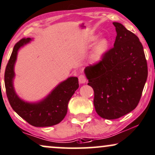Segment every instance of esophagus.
I'll use <instances>...</instances> for the list:
<instances>
[{
  "label": "esophagus",
  "instance_id": "34e87169",
  "mask_svg": "<svg viewBox=\"0 0 155 155\" xmlns=\"http://www.w3.org/2000/svg\"><path fill=\"white\" fill-rule=\"evenodd\" d=\"M87 78H86V76L84 75H83V74H81V75L79 76V82L80 84H84L87 82Z\"/></svg>",
  "mask_w": 155,
  "mask_h": 155
}]
</instances>
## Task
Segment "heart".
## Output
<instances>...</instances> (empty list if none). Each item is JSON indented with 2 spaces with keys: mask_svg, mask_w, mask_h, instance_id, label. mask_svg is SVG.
I'll list each match as a JSON object with an SVG mask.
<instances>
[{
  "mask_svg": "<svg viewBox=\"0 0 155 155\" xmlns=\"http://www.w3.org/2000/svg\"><path fill=\"white\" fill-rule=\"evenodd\" d=\"M97 40V36H92L89 38V42H93ZM109 47V41L106 38H102L95 45L91 54L90 59L92 63H97L101 61Z\"/></svg>",
  "mask_w": 155,
  "mask_h": 155,
  "instance_id": "1",
  "label": "heart"
}]
</instances>
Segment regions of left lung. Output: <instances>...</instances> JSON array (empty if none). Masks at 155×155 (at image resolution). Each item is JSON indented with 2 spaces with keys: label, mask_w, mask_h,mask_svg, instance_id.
I'll list each match as a JSON object with an SVG mask.
<instances>
[{
  "label": "left lung",
  "mask_w": 155,
  "mask_h": 155,
  "mask_svg": "<svg viewBox=\"0 0 155 155\" xmlns=\"http://www.w3.org/2000/svg\"><path fill=\"white\" fill-rule=\"evenodd\" d=\"M114 47L101 61L86 67L88 85L94 89V105L102 118L113 120L137 107L146 83L148 68L143 48L135 34L113 22Z\"/></svg>",
  "instance_id": "left-lung-1"
}]
</instances>
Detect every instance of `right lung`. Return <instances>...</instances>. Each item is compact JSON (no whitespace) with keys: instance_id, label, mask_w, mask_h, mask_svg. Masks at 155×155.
<instances>
[{"instance_id":"obj_1","label":"right lung","mask_w":155,"mask_h":155,"mask_svg":"<svg viewBox=\"0 0 155 155\" xmlns=\"http://www.w3.org/2000/svg\"><path fill=\"white\" fill-rule=\"evenodd\" d=\"M31 40L23 38L14 45L5 71L4 81L6 95L13 110L27 123L36 127H46L59 124L66 116L68 103L79 88L77 77H69L60 83L50 94L40 102L30 103L18 97L14 88V64L18 50Z\"/></svg>"}]
</instances>
